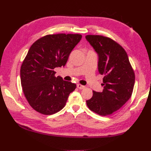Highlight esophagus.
<instances>
[{
	"label": "esophagus",
	"mask_w": 151,
	"mask_h": 151,
	"mask_svg": "<svg viewBox=\"0 0 151 151\" xmlns=\"http://www.w3.org/2000/svg\"><path fill=\"white\" fill-rule=\"evenodd\" d=\"M76 86H77V88L80 89H84L85 88L84 86H82V84H78Z\"/></svg>",
	"instance_id": "1"
}]
</instances>
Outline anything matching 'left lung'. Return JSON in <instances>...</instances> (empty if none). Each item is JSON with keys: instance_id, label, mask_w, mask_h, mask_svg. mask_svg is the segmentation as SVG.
<instances>
[{"instance_id": "8db88e82", "label": "left lung", "mask_w": 151, "mask_h": 151, "mask_svg": "<svg viewBox=\"0 0 151 151\" xmlns=\"http://www.w3.org/2000/svg\"><path fill=\"white\" fill-rule=\"evenodd\" d=\"M86 38L98 54L99 71L104 75L103 90L93 91V97L86 104L99 115H111L132 96L135 74L126 51L116 41L99 35H87Z\"/></svg>"}]
</instances>
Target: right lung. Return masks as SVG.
Listing matches in <instances>:
<instances>
[{
  "instance_id": "right-lung-1",
  "label": "right lung",
  "mask_w": 151,
  "mask_h": 151,
  "mask_svg": "<svg viewBox=\"0 0 151 151\" xmlns=\"http://www.w3.org/2000/svg\"><path fill=\"white\" fill-rule=\"evenodd\" d=\"M81 34H49L32 45L21 67V82L30 106L44 115H52L65 106L76 86L56 77V67L65 66Z\"/></svg>"
}]
</instances>
